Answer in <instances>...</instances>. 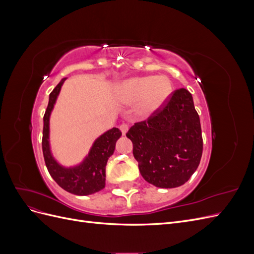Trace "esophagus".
Here are the masks:
<instances>
[{"mask_svg":"<svg viewBox=\"0 0 254 254\" xmlns=\"http://www.w3.org/2000/svg\"><path fill=\"white\" fill-rule=\"evenodd\" d=\"M120 129H121V131H122L123 135H124V134H126L127 130H128V125L125 124V123H123V124L120 125Z\"/></svg>","mask_w":254,"mask_h":254,"instance_id":"34e87169","label":"esophagus"}]
</instances>
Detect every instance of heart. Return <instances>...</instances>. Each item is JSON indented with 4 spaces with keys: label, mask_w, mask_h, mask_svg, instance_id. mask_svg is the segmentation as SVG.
<instances>
[{
    "label": "heart",
    "mask_w": 254,
    "mask_h": 254,
    "mask_svg": "<svg viewBox=\"0 0 254 254\" xmlns=\"http://www.w3.org/2000/svg\"><path fill=\"white\" fill-rule=\"evenodd\" d=\"M172 91V81L166 76H140L123 82L119 97L124 104H136V114L142 119H148L163 108Z\"/></svg>",
    "instance_id": "heart-1"
}]
</instances>
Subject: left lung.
I'll return each mask as SVG.
<instances>
[{
    "instance_id": "8db88e82",
    "label": "left lung",
    "mask_w": 254,
    "mask_h": 254,
    "mask_svg": "<svg viewBox=\"0 0 254 254\" xmlns=\"http://www.w3.org/2000/svg\"><path fill=\"white\" fill-rule=\"evenodd\" d=\"M143 178L157 188L173 189L186 183L202 156V135L193 96L176 90L162 109L126 133Z\"/></svg>"
}]
</instances>
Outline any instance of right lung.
Here are the masks:
<instances>
[{"mask_svg": "<svg viewBox=\"0 0 254 254\" xmlns=\"http://www.w3.org/2000/svg\"><path fill=\"white\" fill-rule=\"evenodd\" d=\"M66 78H63L54 89L49 98L48 108L43 117L42 150L45 165L52 178L60 188L68 193L79 196L94 194L102 190L106 184L107 161L113 155L115 143L122 132L119 128H112L98 136L81 163L72 167L60 165L54 159L50 147V117L61 87Z\"/></svg>", "mask_w": 254, "mask_h": 254, "instance_id": "obj_1", "label": "right lung"}]
</instances>
